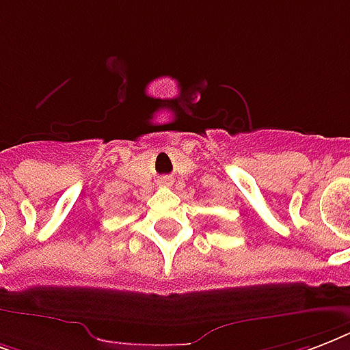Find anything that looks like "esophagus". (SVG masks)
<instances>
[{"label": "esophagus", "instance_id": "obj_1", "mask_svg": "<svg viewBox=\"0 0 350 350\" xmlns=\"http://www.w3.org/2000/svg\"><path fill=\"white\" fill-rule=\"evenodd\" d=\"M163 183H170V180H169V178H167V180H163Z\"/></svg>", "mask_w": 350, "mask_h": 350}]
</instances>
